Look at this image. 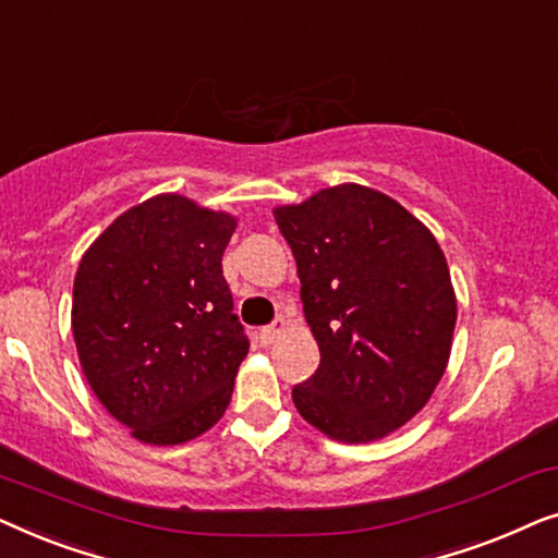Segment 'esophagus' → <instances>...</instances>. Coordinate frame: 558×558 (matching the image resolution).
<instances>
[{"mask_svg": "<svg viewBox=\"0 0 558 558\" xmlns=\"http://www.w3.org/2000/svg\"><path fill=\"white\" fill-rule=\"evenodd\" d=\"M284 327H287L284 319H277V323H271L269 327H262V330H258V340H262L264 345H271V342L284 332Z\"/></svg>", "mask_w": 558, "mask_h": 558, "instance_id": "1", "label": "esophagus"}]
</instances>
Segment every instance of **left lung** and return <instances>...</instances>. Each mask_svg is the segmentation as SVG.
<instances>
[{
  "label": "left lung",
  "instance_id": "1",
  "mask_svg": "<svg viewBox=\"0 0 558 558\" xmlns=\"http://www.w3.org/2000/svg\"><path fill=\"white\" fill-rule=\"evenodd\" d=\"M274 218L292 246L315 376L292 388L304 422L345 445L384 439L445 376L457 323L447 258L422 220L345 182Z\"/></svg>",
  "mask_w": 558,
  "mask_h": 558
}]
</instances>
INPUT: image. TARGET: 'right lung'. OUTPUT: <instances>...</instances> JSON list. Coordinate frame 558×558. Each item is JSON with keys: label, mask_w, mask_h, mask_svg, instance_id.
Listing matches in <instances>:
<instances>
[{"label": "right lung", "mask_w": 558, "mask_h": 558, "mask_svg": "<svg viewBox=\"0 0 558 558\" xmlns=\"http://www.w3.org/2000/svg\"><path fill=\"white\" fill-rule=\"evenodd\" d=\"M231 213L165 193L113 220L73 281L81 368L106 411L144 445H182L231 403L248 353L223 277Z\"/></svg>", "instance_id": "add662e5"}]
</instances>
